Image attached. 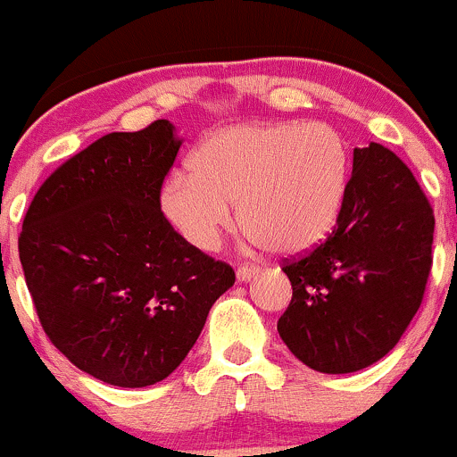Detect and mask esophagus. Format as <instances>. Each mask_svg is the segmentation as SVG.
<instances>
[{"instance_id":"34e87169","label":"esophagus","mask_w":457,"mask_h":457,"mask_svg":"<svg viewBox=\"0 0 457 457\" xmlns=\"http://www.w3.org/2000/svg\"><path fill=\"white\" fill-rule=\"evenodd\" d=\"M259 274V266H254V263H239L237 268V281H250V278H254Z\"/></svg>"}]
</instances>
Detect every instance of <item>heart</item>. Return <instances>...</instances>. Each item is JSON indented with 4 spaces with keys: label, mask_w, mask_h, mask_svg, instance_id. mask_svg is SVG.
<instances>
[{
    "label": "heart",
    "mask_w": 457,
    "mask_h": 457,
    "mask_svg": "<svg viewBox=\"0 0 457 457\" xmlns=\"http://www.w3.org/2000/svg\"><path fill=\"white\" fill-rule=\"evenodd\" d=\"M171 176L161 207L200 250H215L237 203L239 224L281 254L316 246L333 228L348 183V152L331 126L239 124L211 132Z\"/></svg>",
    "instance_id": "1"
}]
</instances>
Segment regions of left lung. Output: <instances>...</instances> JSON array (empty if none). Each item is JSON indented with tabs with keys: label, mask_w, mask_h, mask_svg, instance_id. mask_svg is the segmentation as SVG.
Returning a JSON list of instances; mask_svg holds the SVG:
<instances>
[{
	"label": "left lung",
	"mask_w": 457,
	"mask_h": 457,
	"mask_svg": "<svg viewBox=\"0 0 457 457\" xmlns=\"http://www.w3.org/2000/svg\"><path fill=\"white\" fill-rule=\"evenodd\" d=\"M434 209L381 144L353 152V174L325 242L283 259L292 301L278 336L309 368L345 375L379 361L419 312L431 272Z\"/></svg>",
	"instance_id": "8db88e82"
}]
</instances>
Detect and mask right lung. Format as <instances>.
I'll use <instances>...</instances> for the list:
<instances>
[{
	"label": "right lung",
	"instance_id": "obj_1",
	"mask_svg": "<svg viewBox=\"0 0 457 457\" xmlns=\"http://www.w3.org/2000/svg\"><path fill=\"white\" fill-rule=\"evenodd\" d=\"M179 148L168 120L100 137L47 176L23 218L19 259L43 331L104 384L165 379L235 283L161 211Z\"/></svg>",
	"mask_w": 457,
	"mask_h": 457
}]
</instances>
